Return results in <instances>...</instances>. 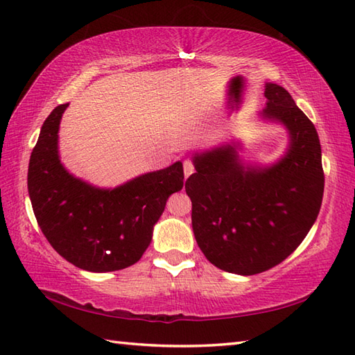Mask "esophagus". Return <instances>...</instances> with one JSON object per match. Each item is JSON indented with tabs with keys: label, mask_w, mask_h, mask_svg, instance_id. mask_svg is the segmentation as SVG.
I'll use <instances>...</instances> for the list:
<instances>
[{
	"label": "esophagus",
	"mask_w": 355,
	"mask_h": 355,
	"mask_svg": "<svg viewBox=\"0 0 355 355\" xmlns=\"http://www.w3.org/2000/svg\"><path fill=\"white\" fill-rule=\"evenodd\" d=\"M183 169H184V177L187 178V177L192 175V173H193V164L189 160H186L183 163Z\"/></svg>",
	"instance_id": "34e87169"
}]
</instances>
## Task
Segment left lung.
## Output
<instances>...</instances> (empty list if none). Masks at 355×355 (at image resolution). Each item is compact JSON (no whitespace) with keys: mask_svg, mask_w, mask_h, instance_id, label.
<instances>
[{"mask_svg":"<svg viewBox=\"0 0 355 355\" xmlns=\"http://www.w3.org/2000/svg\"><path fill=\"white\" fill-rule=\"evenodd\" d=\"M267 122L282 125L288 148L271 164H245L235 143L195 153L186 180L192 229L209 262L243 276L262 273L296 250L318 220L325 177L313 122L286 89L266 82Z\"/></svg>","mask_w":355,"mask_h":355,"instance_id":"obj_1","label":"left lung"}]
</instances>
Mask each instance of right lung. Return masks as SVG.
<instances>
[{
  "mask_svg": "<svg viewBox=\"0 0 355 355\" xmlns=\"http://www.w3.org/2000/svg\"><path fill=\"white\" fill-rule=\"evenodd\" d=\"M69 103L50 112L30 155L27 186L36 221L51 247L82 270L132 266L153 239L166 201L183 189V163L146 172L112 189L74 177L59 157V123Z\"/></svg>",
  "mask_w": 355,
  "mask_h": 355,
  "instance_id": "1",
  "label": "right lung"
}]
</instances>
